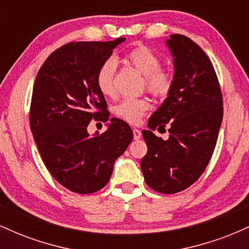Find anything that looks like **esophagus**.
Returning <instances> with one entry per match:
<instances>
[{
	"instance_id": "esophagus-1",
	"label": "esophagus",
	"mask_w": 249,
	"mask_h": 249,
	"mask_svg": "<svg viewBox=\"0 0 249 249\" xmlns=\"http://www.w3.org/2000/svg\"><path fill=\"white\" fill-rule=\"evenodd\" d=\"M132 132H133V138L136 139V141H138V139H141V137H142V132H141V131L138 130V128H133Z\"/></svg>"
}]
</instances>
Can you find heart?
Returning <instances> with one entry per match:
<instances>
[{
    "label": "heart",
    "instance_id": "obj_1",
    "mask_svg": "<svg viewBox=\"0 0 249 249\" xmlns=\"http://www.w3.org/2000/svg\"><path fill=\"white\" fill-rule=\"evenodd\" d=\"M126 61L137 71L144 76L145 87L148 92L159 98L170 93L173 85V75L162 69L160 57L150 48L138 45L126 53ZM117 62L115 58H107L102 63L96 75V83L104 96L115 95V73ZM151 108V103L146 98H124L116 104L115 115L130 124H138L142 116Z\"/></svg>",
    "mask_w": 249,
    "mask_h": 249
}]
</instances>
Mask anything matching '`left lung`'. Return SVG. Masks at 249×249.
<instances>
[{"label": "left lung", "instance_id": "left-lung-1", "mask_svg": "<svg viewBox=\"0 0 249 249\" xmlns=\"http://www.w3.org/2000/svg\"><path fill=\"white\" fill-rule=\"evenodd\" d=\"M173 56V85L167 98L142 131L147 153L141 161L146 184L173 194L194 184L212 157L222 122L218 77L204 50L192 39L173 34L166 41ZM169 127L167 141L152 131Z\"/></svg>", "mask_w": 249, "mask_h": 249}]
</instances>
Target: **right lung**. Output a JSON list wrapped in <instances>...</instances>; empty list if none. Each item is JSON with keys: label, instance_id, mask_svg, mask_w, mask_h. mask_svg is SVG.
Here are the masks:
<instances>
[{"label": "right lung", "instance_id": "right-lung-1", "mask_svg": "<svg viewBox=\"0 0 249 249\" xmlns=\"http://www.w3.org/2000/svg\"><path fill=\"white\" fill-rule=\"evenodd\" d=\"M125 38L71 42L53 51L36 76L30 105V128L51 176L79 194L99 191L110 180L113 164L133 133L124 121L110 119L102 134L90 137L92 119L108 121L107 105L96 75Z\"/></svg>", "mask_w": 249, "mask_h": 249}]
</instances>
